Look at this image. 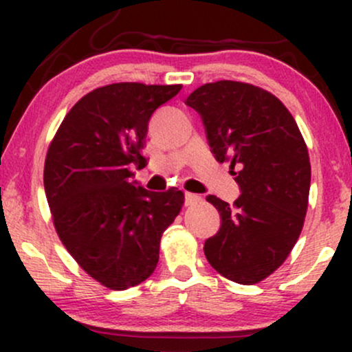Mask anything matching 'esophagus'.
I'll return each mask as SVG.
<instances>
[{
  "instance_id": "34e87169",
  "label": "esophagus",
  "mask_w": 352,
  "mask_h": 352,
  "mask_svg": "<svg viewBox=\"0 0 352 352\" xmlns=\"http://www.w3.org/2000/svg\"><path fill=\"white\" fill-rule=\"evenodd\" d=\"M199 200H200V197L195 195V193H190V192L185 193V205H192Z\"/></svg>"
}]
</instances>
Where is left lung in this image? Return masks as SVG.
<instances>
[{"mask_svg": "<svg viewBox=\"0 0 352 352\" xmlns=\"http://www.w3.org/2000/svg\"><path fill=\"white\" fill-rule=\"evenodd\" d=\"M185 104L200 114L213 155L230 164L241 190L233 205L207 197L221 227L205 241V256L228 280L263 281L288 258L305 223L311 184L305 139L285 104L253 84L208 82Z\"/></svg>", "mask_w": 352, "mask_h": 352, "instance_id": "obj_1", "label": "left lung"}]
</instances>
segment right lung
Returning a JSON list of instances; mask_svg holds the SVG:
<instances>
[{
	"label": "right lung",
	"mask_w": 352,
	"mask_h": 352,
	"mask_svg": "<svg viewBox=\"0 0 352 352\" xmlns=\"http://www.w3.org/2000/svg\"><path fill=\"white\" fill-rule=\"evenodd\" d=\"M180 84L116 82L94 89L60 122L44 162V190L58 236L89 276L109 289L132 288L159 263L162 233L184 192H148L132 182L157 107Z\"/></svg>",
	"instance_id": "add662e5"
}]
</instances>
